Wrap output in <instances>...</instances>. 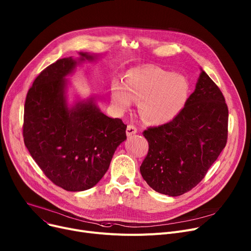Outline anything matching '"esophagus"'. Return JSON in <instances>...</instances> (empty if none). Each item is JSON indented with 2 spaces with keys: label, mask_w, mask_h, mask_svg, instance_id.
I'll return each mask as SVG.
<instances>
[{
  "label": "esophagus",
  "mask_w": 251,
  "mask_h": 251,
  "mask_svg": "<svg viewBox=\"0 0 251 251\" xmlns=\"http://www.w3.org/2000/svg\"><path fill=\"white\" fill-rule=\"evenodd\" d=\"M137 133V128L134 125H128L127 130H126V134L127 136H132Z\"/></svg>",
  "instance_id": "1"
}]
</instances>
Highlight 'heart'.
I'll return each mask as SVG.
<instances>
[{
    "label": "heart",
    "mask_w": 251,
    "mask_h": 251,
    "mask_svg": "<svg viewBox=\"0 0 251 251\" xmlns=\"http://www.w3.org/2000/svg\"><path fill=\"white\" fill-rule=\"evenodd\" d=\"M189 92L186 76L154 65H143L125 74L124 85L113 81L110 97L112 104L121 112L132 106L133 100L139 101L142 118L149 124L162 125L173 121L182 111Z\"/></svg>",
    "instance_id": "1"
}]
</instances>
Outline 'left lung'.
Segmentation results:
<instances>
[{
  "label": "left lung",
  "instance_id": "8db88e82",
  "mask_svg": "<svg viewBox=\"0 0 251 251\" xmlns=\"http://www.w3.org/2000/svg\"><path fill=\"white\" fill-rule=\"evenodd\" d=\"M225 99L201 69L196 89L173 121L143 132L148 153L140 173L155 192L176 197L201 181L227 142Z\"/></svg>",
  "mask_w": 251,
  "mask_h": 251
}]
</instances>
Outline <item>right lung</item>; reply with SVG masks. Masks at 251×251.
I'll return each instance as SVG.
<instances>
[{"label": "right lung", "mask_w": 251, "mask_h": 251, "mask_svg": "<svg viewBox=\"0 0 251 251\" xmlns=\"http://www.w3.org/2000/svg\"><path fill=\"white\" fill-rule=\"evenodd\" d=\"M58 59L42 71L28 91L23 137L31 156L56 186L70 192L86 191L108 171L118 147L126 140L121 119L101 112L93 96L69 104L70 79L83 61L100 54L78 52Z\"/></svg>", "instance_id": "add662e5"}]
</instances>
